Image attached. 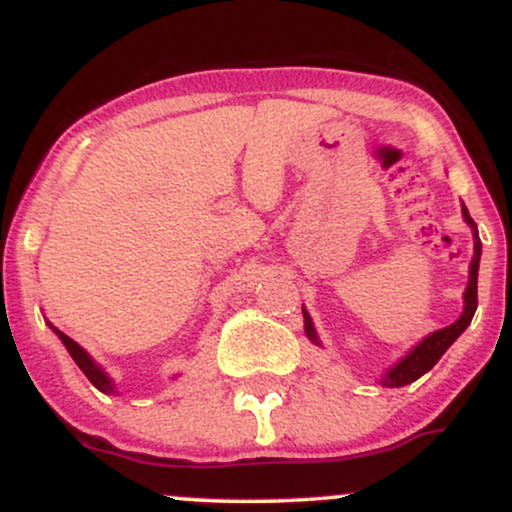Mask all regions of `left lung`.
<instances>
[{"label": "left lung", "instance_id": "left-lung-1", "mask_svg": "<svg viewBox=\"0 0 512 512\" xmlns=\"http://www.w3.org/2000/svg\"><path fill=\"white\" fill-rule=\"evenodd\" d=\"M462 216H464V223L472 228V236H474V257H472V264H469V281H467V289H464L462 315L457 317L452 325L443 327V330H438L433 334H428V337L421 339V342L416 344L407 356L399 358L395 366L387 368L385 373L380 375V385L383 387L409 385V383H414V380H419L424 373H428V370H431L440 361V356H443L445 351L455 344V339L460 337L464 330H467L474 313H477V276H479V260H481V240H479L477 223L472 221V216H469V211L464 204H462ZM303 327H305V337H308L313 344L322 346L320 337H317V332H315L313 317L308 315V310L305 308H303Z\"/></svg>", "mask_w": 512, "mask_h": 512}]
</instances>
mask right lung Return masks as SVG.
Instances as JSON below:
<instances>
[{"label":"right lung","instance_id":"right-lung-1","mask_svg":"<svg viewBox=\"0 0 512 512\" xmlns=\"http://www.w3.org/2000/svg\"><path fill=\"white\" fill-rule=\"evenodd\" d=\"M48 325H50V322H48ZM50 330L55 332L57 337H60V342L64 344V349H67V351H69V356L74 358L76 366H79L81 370H84V375H86L88 380H91L93 387H98V390L105 392V395H117V385H115V380L110 378L108 373H105V370L101 368V363L93 361L91 354H88V351L84 349V346L76 344L72 337H67V334L57 330V327H52V325H50ZM175 378H178V375H173V380H175Z\"/></svg>","mask_w":512,"mask_h":512}]
</instances>
